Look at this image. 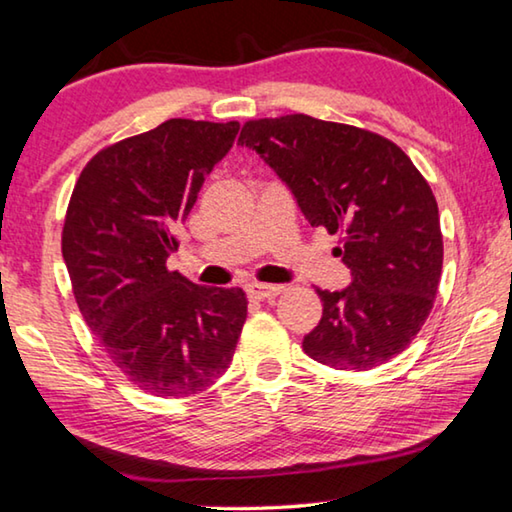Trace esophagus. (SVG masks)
<instances>
[{
    "label": "esophagus",
    "instance_id": "34e87169",
    "mask_svg": "<svg viewBox=\"0 0 512 512\" xmlns=\"http://www.w3.org/2000/svg\"><path fill=\"white\" fill-rule=\"evenodd\" d=\"M281 286H270V283H251V286H247V295L249 300H274V297L281 295Z\"/></svg>",
    "mask_w": 512,
    "mask_h": 512
}]
</instances>
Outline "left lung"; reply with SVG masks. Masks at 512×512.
Instances as JSON below:
<instances>
[{
    "mask_svg": "<svg viewBox=\"0 0 512 512\" xmlns=\"http://www.w3.org/2000/svg\"><path fill=\"white\" fill-rule=\"evenodd\" d=\"M238 144L290 187L311 226L338 235L345 290L318 288L322 318L302 348L338 371H368L400 355L428 320L444 263L428 180L391 139L306 114L251 119Z\"/></svg>",
    "mask_w": 512,
    "mask_h": 512,
    "instance_id": "left-lung-1",
    "label": "left lung"
}]
</instances>
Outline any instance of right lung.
I'll return each mask as SVG.
<instances>
[{
    "label": "right lung",
    "instance_id": "obj_1",
    "mask_svg": "<svg viewBox=\"0 0 512 512\" xmlns=\"http://www.w3.org/2000/svg\"><path fill=\"white\" fill-rule=\"evenodd\" d=\"M240 123L169 119L86 162L70 194L61 251L75 302L107 359L162 398L208 389L229 368L247 295L167 270L178 226Z\"/></svg>",
    "mask_w": 512,
    "mask_h": 512
}]
</instances>
